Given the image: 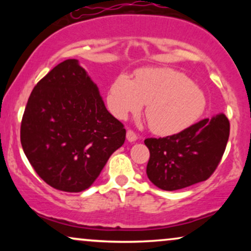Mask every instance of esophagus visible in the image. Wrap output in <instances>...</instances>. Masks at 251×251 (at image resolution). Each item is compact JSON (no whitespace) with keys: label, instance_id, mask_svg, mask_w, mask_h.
<instances>
[{"label":"esophagus","instance_id":"esophagus-1","mask_svg":"<svg viewBox=\"0 0 251 251\" xmlns=\"http://www.w3.org/2000/svg\"><path fill=\"white\" fill-rule=\"evenodd\" d=\"M137 138V134H135L132 129H127V132H126V139H127L128 142H135Z\"/></svg>","mask_w":251,"mask_h":251}]
</instances>
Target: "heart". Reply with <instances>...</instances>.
I'll return each mask as SVG.
<instances>
[{
    "mask_svg": "<svg viewBox=\"0 0 251 251\" xmlns=\"http://www.w3.org/2000/svg\"><path fill=\"white\" fill-rule=\"evenodd\" d=\"M107 107L118 119H126L146 105L150 127L158 134H176L192 125L205 108V97L185 74L168 68H149L134 81L119 74L109 86Z\"/></svg>",
    "mask_w": 251,
    "mask_h": 251,
    "instance_id": "1",
    "label": "heart"
}]
</instances>
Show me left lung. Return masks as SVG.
Instances as JSON below:
<instances>
[{
    "label": "left lung",
    "instance_id": "1",
    "mask_svg": "<svg viewBox=\"0 0 251 251\" xmlns=\"http://www.w3.org/2000/svg\"><path fill=\"white\" fill-rule=\"evenodd\" d=\"M230 123L224 114L201 120L179 133L148 138L149 179L165 191L188 188L206 180L226 151Z\"/></svg>",
    "mask_w": 251,
    "mask_h": 251
}]
</instances>
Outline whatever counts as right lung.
Returning a JSON list of instances; mask_svg holds the SVG:
<instances>
[{"label": "right lung", "mask_w": 251, "mask_h": 251, "mask_svg": "<svg viewBox=\"0 0 251 251\" xmlns=\"http://www.w3.org/2000/svg\"><path fill=\"white\" fill-rule=\"evenodd\" d=\"M20 137L41 179L61 191L80 192L93 184L123 145L126 129L106 109L86 71L68 59L34 87Z\"/></svg>", "instance_id": "add662e5"}]
</instances>
